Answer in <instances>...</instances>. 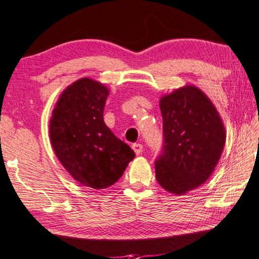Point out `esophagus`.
<instances>
[{"mask_svg":"<svg viewBox=\"0 0 259 259\" xmlns=\"http://www.w3.org/2000/svg\"><path fill=\"white\" fill-rule=\"evenodd\" d=\"M132 148H133V150H134V152L137 155L141 154V151L143 150V146L141 145V143H134V145L132 146Z\"/></svg>","mask_w":259,"mask_h":259,"instance_id":"34e87169","label":"esophagus"}]
</instances>
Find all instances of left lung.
<instances>
[{"instance_id": "8db88e82", "label": "left lung", "mask_w": 259, "mask_h": 259, "mask_svg": "<svg viewBox=\"0 0 259 259\" xmlns=\"http://www.w3.org/2000/svg\"><path fill=\"white\" fill-rule=\"evenodd\" d=\"M159 107L164 142L156 179L168 193L182 195L212 175L225 146V127L212 102L195 86L163 96Z\"/></svg>"}]
</instances>
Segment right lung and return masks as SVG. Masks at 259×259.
I'll list each match as a JSON object with an SVG mask.
<instances>
[{
  "instance_id": "obj_1",
  "label": "right lung",
  "mask_w": 259,
  "mask_h": 259,
  "mask_svg": "<svg viewBox=\"0 0 259 259\" xmlns=\"http://www.w3.org/2000/svg\"><path fill=\"white\" fill-rule=\"evenodd\" d=\"M109 90L81 78L62 93L50 118V141L59 162L80 184L104 189L120 179L135 157L103 120Z\"/></svg>"
}]
</instances>
